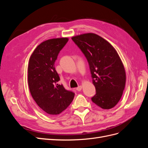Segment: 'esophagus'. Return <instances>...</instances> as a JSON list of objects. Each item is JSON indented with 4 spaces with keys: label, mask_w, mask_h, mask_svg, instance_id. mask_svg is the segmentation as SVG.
<instances>
[{
    "label": "esophagus",
    "mask_w": 148,
    "mask_h": 148,
    "mask_svg": "<svg viewBox=\"0 0 148 148\" xmlns=\"http://www.w3.org/2000/svg\"><path fill=\"white\" fill-rule=\"evenodd\" d=\"M82 89V86H79L78 88H77V90L78 91H80Z\"/></svg>",
    "instance_id": "esophagus-1"
}]
</instances>
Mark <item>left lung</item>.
Returning <instances> with one entry per match:
<instances>
[{"instance_id":"8db88e82","label":"left lung","mask_w":148,"mask_h":148,"mask_svg":"<svg viewBox=\"0 0 148 148\" xmlns=\"http://www.w3.org/2000/svg\"><path fill=\"white\" fill-rule=\"evenodd\" d=\"M89 65L96 93L92 101L103 109L117 105L126 82L123 64L115 48L100 36L84 33L71 38Z\"/></svg>"}]
</instances>
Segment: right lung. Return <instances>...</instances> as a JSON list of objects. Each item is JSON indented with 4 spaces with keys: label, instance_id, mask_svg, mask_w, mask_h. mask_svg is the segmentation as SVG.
<instances>
[{
    "label": "right lung",
    "instance_id": "add662e5",
    "mask_svg": "<svg viewBox=\"0 0 148 148\" xmlns=\"http://www.w3.org/2000/svg\"><path fill=\"white\" fill-rule=\"evenodd\" d=\"M68 38H53L41 42L31 55L28 69L29 89L38 106L47 114L55 115L65 110L75 93L67 91L60 80L54 64Z\"/></svg>",
    "mask_w": 148,
    "mask_h": 148
}]
</instances>
